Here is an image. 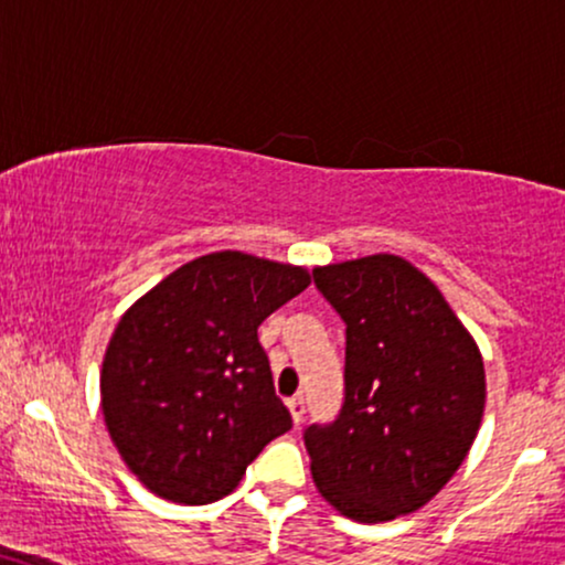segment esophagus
I'll return each mask as SVG.
<instances>
[{
    "instance_id": "obj_1",
    "label": "esophagus",
    "mask_w": 565,
    "mask_h": 565,
    "mask_svg": "<svg viewBox=\"0 0 565 565\" xmlns=\"http://www.w3.org/2000/svg\"><path fill=\"white\" fill-rule=\"evenodd\" d=\"M287 405H289L291 418H295V424H300V420L305 418V399L300 397V394H297V397H291Z\"/></svg>"
}]
</instances>
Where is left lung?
Wrapping results in <instances>:
<instances>
[{"mask_svg":"<svg viewBox=\"0 0 565 565\" xmlns=\"http://www.w3.org/2000/svg\"><path fill=\"white\" fill-rule=\"evenodd\" d=\"M344 326V399L302 439L318 492L363 523L426 505L463 463L484 413V363L441 291L403 257L312 270Z\"/></svg>","mask_w":565,"mask_h":565,"instance_id":"left-lung-1","label":"left lung"}]
</instances>
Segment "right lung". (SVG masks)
<instances>
[{
    "label": "right lung",
    "instance_id": "1",
    "mask_svg": "<svg viewBox=\"0 0 565 565\" xmlns=\"http://www.w3.org/2000/svg\"><path fill=\"white\" fill-rule=\"evenodd\" d=\"M305 268L244 253L181 265L120 318L102 363V413L149 492L207 505L291 429L257 326L308 289Z\"/></svg>",
    "mask_w": 565,
    "mask_h": 565
}]
</instances>
